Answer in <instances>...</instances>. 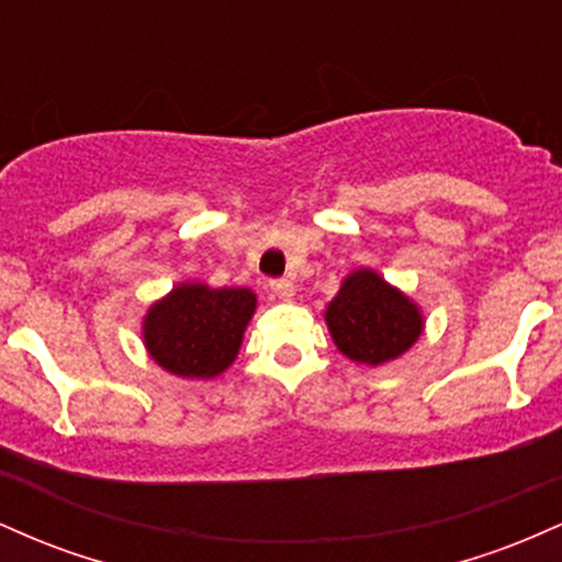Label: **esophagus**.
<instances>
[{
	"mask_svg": "<svg viewBox=\"0 0 562 562\" xmlns=\"http://www.w3.org/2000/svg\"><path fill=\"white\" fill-rule=\"evenodd\" d=\"M269 288H272L274 299H280V301H290L295 295V285L290 280H272L269 282Z\"/></svg>",
	"mask_w": 562,
	"mask_h": 562,
	"instance_id": "esophagus-1",
	"label": "esophagus"
}]
</instances>
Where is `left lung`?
Returning <instances> with one entry per match:
<instances>
[{
	"label": "left lung",
	"mask_w": 562,
	"mask_h": 562,
	"mask_svg": "<svg viewBox=\"0 0 562 562\" xmlns=\"http://www.w3.org/2000/svg\"><path fill=\"white\" fill-rule=\"evenodd\" d=\"M325 322L338 351L370 367L402 357L425 325L417 303L372 269H357L340 282Z\"/></svg>",
	"instance_id": "left-lung-1"
}]
</instances>
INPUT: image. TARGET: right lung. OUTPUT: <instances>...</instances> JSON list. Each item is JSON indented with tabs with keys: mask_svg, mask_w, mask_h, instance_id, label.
<instances>
[{
	"mask_svg": "<svg viewBox=\"0 0 562 562\" xmlns=\"http://www.w3.org/2000/svg\"><path fill=\"white\" fill-rule=\"evenodd\" d=\"M254 312V290L182 282L147 308L142 338L171 375L216 378L235 362Z\"/></svg>",
	"mask_w": 562,
	"mask_h": 562,
	"instance_id": "1",
	"label": "right lung"
}]
</instances>
